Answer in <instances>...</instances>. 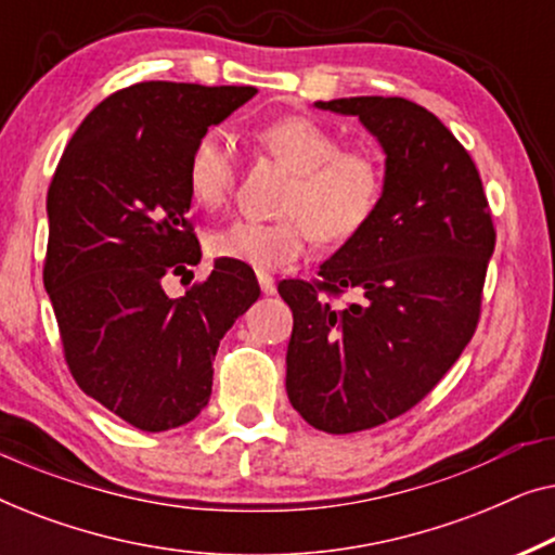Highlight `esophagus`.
<instances>
[{
	"label": "esophagus",
	"instance_id": "esophagus-1",
	"mask_svg": "<svg viewBox=\"0 0 555 555\" xmlns=\"http://www.w3.org/2000/svg\"><path fill=\"white\" fill-rule=\"evenodd\" d=\"M257 283H260V291L264 295L275 293V278H272L270 272H257Z\"/></svg>",
	"mask_w": 555,
	"mask_h": 555
}]
</instances>
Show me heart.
<instances>
[{
	"instance_id": "obj_1",
	"label": "heart",
	"mask_w": 555,
	"mask_h": 555,
	"mask_svg": "<svg viewBox=\"0 0 555 555\" xmlns=\"http://www.w3.org/2000/svg\"><path fill=\"white\" fill-rule=\"evenodd\" d=\"M262 146L295 171L280 202V219H234L209 234V253L255 270H280L300 260L318 237L344 245L366 230L384 194V169L366 149H340L338 135L318 120L291 116L264 128ZM237 179V146L222 128L196 139L186 186L196 204L217 209Z\"/></svg>"
}]
</instances>
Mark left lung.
Masks as SVG:
<instances>
[{"mask_svg": "<svg viewBox=\"0 0 555 555\" xmlns=\"http://www.w3.org/2000/svg\"><path fill=\"white\" fill-rule=\"evenodd\" d=\"M386 154L366 230L321 264V280L278 285L293 310L287 399L310 427L351 435L397 420L435 389L480 321L495 227L480 171L442 120L406 98H338ZM360 293L356 304L331 297Z\"/></svg>", "mask_w": 555, "mask_h": 555, "instance_id": "obj_1", "label": "left lung"}]
</instances>
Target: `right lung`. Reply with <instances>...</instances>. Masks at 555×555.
<instances>
[{"label": "right lung", "instance_id": "obj_1", "mask_svg": "<svg viewBox=\"0 0 555 555\" xmlns=\"http://www.w3.org/2000/svg\"><path fill=\"white\" fill-rule=\"evenodd\" d=\"M255 93L166 80L118 90L88 113L48 189L42 280L67 369L135 429L181 427L207 406L219 340L260 298L255 272L232 260L181 298L162 285L202 260L189 154Z\"/></svg>", "mask_w": 555, "mask_h": 555}]
</instances>
